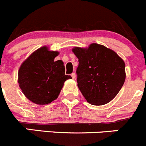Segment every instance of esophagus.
<instances>
[{"mask_svg":"<svg viewBox=\"0 0 146 146\" xmlns=\"http://www.w3.org/2000/svg\"><path fill=\"white\" fill-rule=\"evenodd\" d=\"M71 76H72V77L73 79H74V80L76 78V74H75V73H74V72H73V73H72V74H71Z\"/></svg>","mask_w":146,"mask_h":146,"instance_id":"34e87169","label":"esophagus"}]
</instances>
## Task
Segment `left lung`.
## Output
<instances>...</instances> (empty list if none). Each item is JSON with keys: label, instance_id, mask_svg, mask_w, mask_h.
<instances>
[{"label": "left lung", "instance_id": "1", "mask_svg": "<svg viewBox=\"0 0 146 146\" xmlns=\"http://www.w3.org/2000/svg\"><path fill=\"white\" fill-rule=\"evenodd\" d=\"M79 59L77 86L89 103H108L120 92L125 80L123 59L104 46L92 44L88 48L72 49Z\"/></svg>", "mask_w": 146, "mask_h": 146}]
</instances>
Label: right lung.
Wrapping results in <instances>:
<instances>
[{
  "mask_svg": "<svg viewBox=\"0 0 146 146\" xmlns=\"http://www.w3.org/2000/svg\"><path fill=\"white\" fill-rule=\"evenodd\" d=\"M57 51L43 46L31 54L19 71V87L25 96L38 105H47L59 96L64 82L72 78L65 74L62 60L54 61Z\"/></svg>",
  "mask_w": 146,
  "mask_h": 146,
  "instance_id": "obj_1",
  "label": "right lung"
}]
</instances>
